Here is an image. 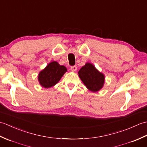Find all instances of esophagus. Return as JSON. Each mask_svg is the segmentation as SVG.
<instances>
[{"label":"esophagus","instance_id":"34e87169","mask_svg":"<svg viewBox=\"0 0 147 147\" xmlns=\"http://www.w3.org/2000/svg\"><path fill=\"white\" fill-rule=\"evenodd\" d=\"M71 69L72 71H76L77 70V67L76 65H73V66L71 67Z\"/></svg>","mask_w":147,"mask_h":147}]
</instances>
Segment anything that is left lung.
<instances>
[{
  "instance_id": "1",
  "label": "left lung",
  "mask_w": 147,
  "mask_h": 147,
  "mask_svg": "<svg viewBox=\"0 0 147 147\" xmlns=\"http://www.w3.org/2000/svg\"><path fill=\"white\" fill-rule=\"evenodd\" d=\"M78 74L85 85L92 92L98 91L104 85V75L92 64L86 63L80 69Z\"/></svg>"
}]
</instances>
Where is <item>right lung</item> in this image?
<instances>
[{
    "label": "right lung",
    "mask_w": 147,
    "mask_h": 147,
    "mask_svg": "<svg viewBox=\"0 0 147 147\" xmlns=\"http://www.w3.org/2000/svg\"><path fill=\"white\" fill-rule=\"evenodd\" d=\"M66 71L67 69L64 65L53 61L39 73L38 81L43 87L50 88L57 83Z\"/></svg>",
    "instance_id": "right-lung-1"
}]
</instances>
